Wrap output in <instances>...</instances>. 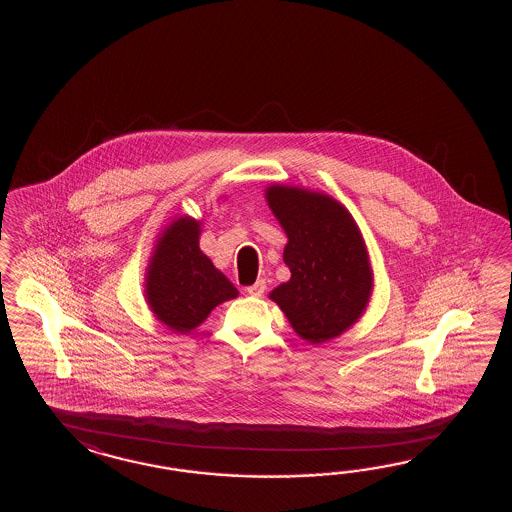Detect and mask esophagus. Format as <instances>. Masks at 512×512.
<instances>
[{"label":"esophagus","mask_w":512,"mask_h":512,"mask_svg":"<svg viewBox=\"0 0 512 512\" xmlns=\"http://www.w3.org/2000/svg\"><path fill=\"white\" fill-rule=\"evenodd\" d=\"M247 293L251 294V296H261V294L265 293V282L260 280V282L254 283L251 287H247Z\"/></svg>","instance_id":"34e87169"}]
</instances>
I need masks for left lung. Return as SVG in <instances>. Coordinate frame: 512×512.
Instances as JSON below:
<instances>
[{
	"label": "left lung",
	"instance_id": "1",
	"mask_svg": "<svg viewBox=\"0 0 512 512\" xmlns=\"http://www.w3.org/2000/svg\"><path fill=\"white\" fill-rule=\"evenodd\" d=\"M267 203L289 238L283 261L291 269L272 300L307 342L338 337L370 298V261L357 223L335 199L300 188L271 186Z\"/></svg>",
	"mask_w": 512,
	"mask_h": 512
}]
</instances>
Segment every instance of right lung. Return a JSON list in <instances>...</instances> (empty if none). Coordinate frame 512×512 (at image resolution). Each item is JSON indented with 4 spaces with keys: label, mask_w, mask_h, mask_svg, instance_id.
Listing matches in <instances>:
<instances>
[{
    "label": "right lung",
    "mask_w": 512,
    "mask_h": 512,
    "mask_svg": "<svg viewBox=\"0 0 512 512\" xmlns=\"http://www.w3.org/2000/svg\"><path fill=\"white\" fill-rule=\"evenodd\" d=\"M199 232L194 219L172 223L157 243L146 278L153 313L179 333H188L216 305L238 296V289L199 249Z\"/></svg>",
    "instance_id": "add662e5"
}]
</instances>
